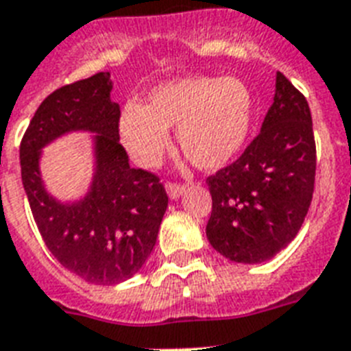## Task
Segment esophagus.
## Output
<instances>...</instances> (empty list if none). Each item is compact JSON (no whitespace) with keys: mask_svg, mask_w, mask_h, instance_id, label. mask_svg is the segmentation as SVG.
<instances>
[{"mask_svg":"<svg viewBox=\"0 0 351 351\" xmlns=\"http://www.w3.org/2000/svg\"><path fill=\"white\" fill-rule=\"evenodd\" d=\"M166 191H167V195H169L171 200H178V198H180V196L185 193V187L180 184H167Z\"/></svg>","mask_w":351,"mask_h":351,"instance_id":"34e87169","label":"esophagus"}]
</instances>
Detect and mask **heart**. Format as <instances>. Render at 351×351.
Segmentation results:
<instances>
[{
    "instance_id": "heart-1",
    "label": "heart",
    "mask_w": 351,
    "mask_h": 351,
    "mask_svg": "<svg viewBox=\"0 0 351 351\" xmlns=\"http://www.w3.org/2000/svg\"><path fill=\"white\" fill-rule=\"evenodd\" d=\"M254 121V97L236 77L187 75L155 86L146 104L128 102L119 136L131 158L151 167L169 146L167 130L196 167L216 171L240 155Z\"/></svg>"
}]
</instances>
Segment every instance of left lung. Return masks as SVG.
I'll return each instance as SVG.
<instances>
[{
    "instance_id": "1",
    "label": "left lung",
    "mask_w": 351,
    "mask_h": 351,
    "mask_svg": "<svg viewBox=\"0 0 351 351\" xmlns=\"http://www.w3.org/2000/svg\"><path fill=\"white\" fill-rule=\"evenodd\" d=\"M315 180V142L308 102L281 72L261 131L243 155L207 178L213 213L207 240L243 265L269 261L301 229Z\"/></svg>"
}]
</instances>
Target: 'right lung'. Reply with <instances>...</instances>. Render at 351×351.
<instances>
[{
    "instance_id": "add662e5",
    "label": "right lung",
    "mask_w": 351,
    "mask_h": 351,
    "mask_svg": "<svg viewBox=\"0 0 351 351\" xmlns=\"http://www.w3.org/2000/svg\"><path fill=\"white\" fill-rule=\"evenodd\" d=\"M111 90L110 73L101 72L50 93L19 147L23 187L48 250L93 285L122 283L144 267L167 209L158 178L130 166ZM70 132L93 133L94 173L84 195L62 202L46 189L40 158L45 147Z\"/></svg>"
}]
</instances>
